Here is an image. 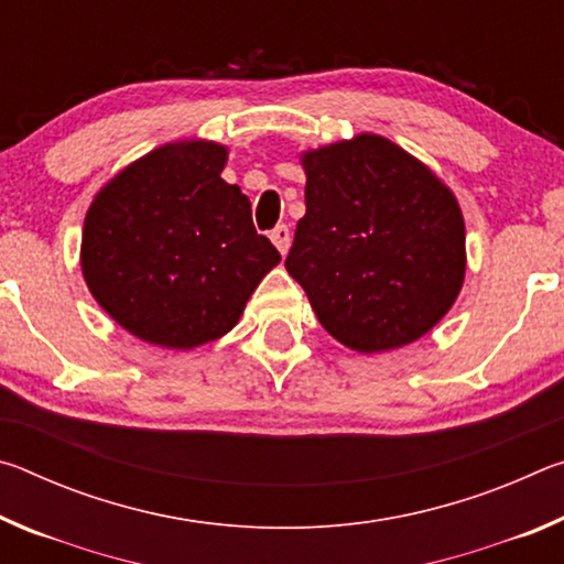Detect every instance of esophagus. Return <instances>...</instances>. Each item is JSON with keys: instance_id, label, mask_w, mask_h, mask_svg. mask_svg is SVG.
Listing matches in <instances>:
<instances>
[{"instance_id": "34e87169", "label": "esophagus", "mask_w": 564, "mask_h": 564, "mask_svg": "<svg viewBox=\"0 0 564 564\" xmlns=\"http://www.w3.org/2000/svg\"><path fill=\"white\" fill-rule=\"evenodd\" d=\"M271 241L275 243V248H279L281 253H285L289 251V246H291V231H289V226L285 224H279L271 231Z\"/></svg>"}]
</instances>
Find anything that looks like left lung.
<instances>
[{"label": "left lung", "mask_w": 564, "mask_h": 564, "mask_svg": "<svg viewBox=\"0 0 564 564\" xmlns=\"http://www.w3.org/2000/svg\"><path fill=\"white\" fill-rule=\"evenodd\" d=\"M303 169L305 216L285 269L321 326L358 352L425 336L465 279V224L451 188L376 133L308 151Z\"/></svg>", "instance_id": "1"}]
</instances>
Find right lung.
Here are the masks:
<instances>
[{
  "label": "right lung",
  "mask_w": 564,
  "mask_h": 564,
  "mask_svg": "<svg viewBox=\"0 0 564 564\" xmlns=\"http://www.w3.org/2000/svg\"><path fill=\"white\" fill-rule=\"evenodd\" d=\"M226 149L178 141L113 176L89 206L82 271L94 299L133 336L196 348L241 318L281 261L256 231L251 202L226 184Z\"/></svg>",
  "instance_id": "add662e5"
}]
</instances>
